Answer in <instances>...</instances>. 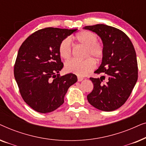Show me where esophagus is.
I'll use <instances>...</instances> for the list:
<instances>
[{
    "label": "esophagus",
    "instance_id": "1",
    "mask_svg": "<svg viewBox=\"0 0 146 146\" xmlns=\"http://www.w3.org/2000/svg\"><path fill=\"white\" fill-rule=\"evenodd\" d=\"M83 80H84V78L81 77V76H78V82L82 81Z\"/></svg>",
    "mask_w": 146,
    "mask_h": 146
}]
</instances>
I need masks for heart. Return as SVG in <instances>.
Masks as SVG:
<instances>
[{"instance_id": "heart-1", "label": "heart", "mask_w": 146, "mask_h": 146, "mask_svg": "<svg viewBox=\"0 0 146 146\" xmlns=\"http://www.w3.org/2000/svg\"><path fill=\"white\" fill-rule=\"evenodd\" d=\"M73 40L85 46L84 58L86 59L82 61L71 60L65 63V70L70 73L86 76L95 68V61H100L104 56V47L101 43L97 41V36L88 31H83L77 33L72 38ZM59 54L62 58L69 59L71 56L72 48L69 39H64L59 46ZM91 58H90L89 57Z\"/></svg>"}]
</instances>
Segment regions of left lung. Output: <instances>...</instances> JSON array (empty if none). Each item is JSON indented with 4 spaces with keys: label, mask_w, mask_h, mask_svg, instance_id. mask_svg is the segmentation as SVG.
Instances as JSON below:
<instances>
[{
    "label": "left lung",
    "mask_w": 146,
    "mask_h": 146,
    "mask_svg": "<svg viewBox=\"0 0 146 146\" xmlns=\"http://www.w3.org/2000/svg\"><path fill=\"white\" fill-rule=\"evenodd\" d=\"M83 29L99 36L104 51L101 64L95 71L104 75L90 78L94 88L87 96L88 101L100 110L113 111L126 102L137 80L134 47L128 36L116 28L100 24Z\"/></svg>",
    "instance_id": "8db88e82"
}]
</instances>
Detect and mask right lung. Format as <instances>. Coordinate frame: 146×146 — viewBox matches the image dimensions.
I'll return each instance as SVG.
<instances>
[{
  "mask_svg": "<svg viewBox=\"0 0 146 146\" xmlns=\"http://www.w3.org/2000/svg\"><path fill=\"white\" fill-rule=\"evenodd\" d=\"M78 29L46 28L27 38L16 60L14 74L26 103L38 112H51L64 102L68 89L78 80L72 73L60 76L61 42Z\"/></svg>",
  "mask_w": 146,
  "mask_h": 146,
  "instance_id": "1",
  "label": "right lung"
}]
</instances>
